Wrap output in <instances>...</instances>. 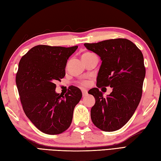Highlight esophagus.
<instances>
[{"instance_id": "esophagus-1", "label": "esophagus", "mask_w": 161, "mask_h": 161, "mask_svg": "<svg viewBox=\"0 0 161 161\" xmlns=\"http://www.w3.org/2000/svg\"><path fill=\"white\" fill-rule=\"evenodd\" d=\"M81 92H82L83 97H84V96H86V95L87 93H88V91H87V90H86V89H82V90H81Z\"/></svg>"}]
</instances>
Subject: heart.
Returning <instances> with one entry per match:
<instances>
[{"mask_svg":"<svg viewBox=\"0 0 161 161\" xmlns=\"http://www.w3.org/2000/svg\"><path fill=\"white\" fill-rule=\"evenodd\" d=\"M92 54H93V53H86L83 54L82 57H88V56H90V55H92ZM81 84H82L83 86H86V85L88 84V82H87L86 81H82V82H81Z\"/></svg>","mask_w":161,"mask_h":161,"instance_id":"obj_1","label":"heart"}]
</instances>
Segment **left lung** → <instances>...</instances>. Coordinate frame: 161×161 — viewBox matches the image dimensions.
<instances>
[{
	"mask_svg": "<svg viewBox=\"0 0 161 161\" xmlns=\"http://www.w3.org/2000/svg\"><path fill=\"white\" fill-rule=\"evenodd\" d=\"M84 45L102 60L97 86H110L113 88L105 98L97 88L88 91L95 99L91 110L92 122L102 131H116L129 120L141 101L145 77L142 53L126 39Z\"/></svg>",
	"mask_w": 161,
	"mask_h": 161,
	"instance_id": "left-lung-1",
	"label": "left lung"
}]
</instances>
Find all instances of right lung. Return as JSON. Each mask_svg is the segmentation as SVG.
Listing matches in <instances>:
<instances>
[{
  "label": "right lung",
  "instance_id": "right-lung-1",
  "mask_svg": "<svg viewBox=\"0 0 161 161\" xmlns=\"http://www.w3.org/2000/svg\"><path fill=\"white\" fill-rule=\"evenodd\" d=\"M77 47L39 45L19 61L16 84L23 111L46 134H59L68 129L74 108L82 96L75 86L62 96L56 93L54 84L64 77L67 61Z\"/></svg>",
  "mask_w": 161,
  "mask_h": 161
}]
</instances>
